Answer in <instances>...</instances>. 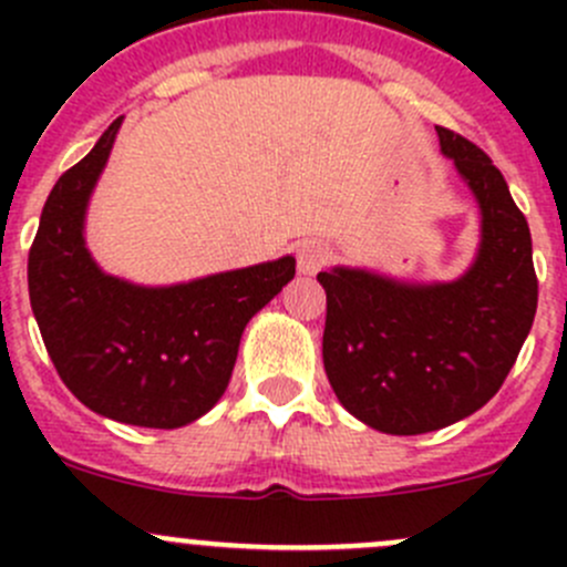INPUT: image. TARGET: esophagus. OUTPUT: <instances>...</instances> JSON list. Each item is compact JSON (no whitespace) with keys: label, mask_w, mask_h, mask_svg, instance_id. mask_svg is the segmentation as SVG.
<instances>
[{"label":"esophagus","mask_w":567,"mask_h":567,"mask_svg":"<svg viewBox=\"0 0 567 567\" xmlns=\"http://www.w3.org/2000/svg\"><path fill=\"white\" fill-rule=\"evenodd\" d=\"M329 247L320 241H305L299 249H296V266H299V274H305V277H312V274H318L320 268L329 262Z\"/></svg>","instance_id":"obj_1"}]
</instances>
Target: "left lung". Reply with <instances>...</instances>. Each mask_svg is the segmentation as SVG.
I'll use <instances>...</instances> for the list:
<instances>
[{
    "instance_id": "1",
    "label": "left lung",
    "mask_w": 567,
    "mask_h": 567,
    "mask_svg": "<svg viewBox=\"0 0 567 567\" xmlns=\"http://www.w3.org/2000/svg\"><path fill=\"white\" fill-rule=\"evenodd\" d=\"M480 205V249L455 282L409 285L362 268L320 271L323 368L337 400L392 436L447 427L483 409L516 364L537 310L529 225L505 177L436 125Z\"/></svg>"
}]
</instances>
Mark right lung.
Returning a JSON list of instances; mask_svg holds the SVG:
<instances>
[{
	"label": "right lung",
	"instance_id": "right-lung-1",
	"mask_svg": "<svg viewBox=\"0 0 567 567\" xmlns=\"http://www.w3.org/2000/svg\"><path fill=\"white\" fill-rule=\"evenodd\" d=\"M123 120L51 188L30 249V301L51 362L87 409L140 427H183L230 384L238 342L293 279L296 260L145 288L109 277L84 244V214Z\"/></svg>",
	"mask_w": 567,
	"mask_h": 567
}]
</instances>
